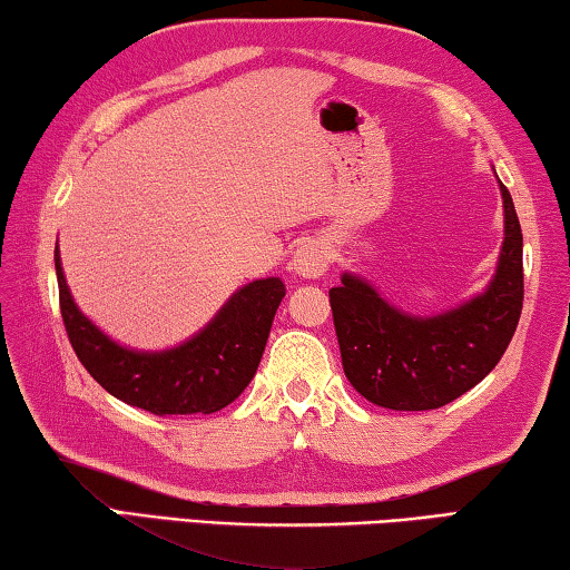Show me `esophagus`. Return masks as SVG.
I'll return each mask as SVG.
<instances>
[{
  "mask_svg": "<svg viewBox=\"0 0 570 570\" xmlns=\"http://www.w3.org/2000/svg\"><path fill=\"white\" fill-rule=\"evenodd\" d=\"M331 263V255H328V247L323 245L318 239H307L303 242L301 247L295 249L293 255V273L301 275V277H321L325 275V269H328Z\"/></svg>",
  "mask_w": 570,
  "mask_h": 570,
  "instance_id": "obj_1",
  "label": "esophagus"
}]
</instances>
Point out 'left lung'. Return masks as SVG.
Returning a JSON list of instances; mask_svg holds the SVG:
<instances>
[{
    "label": "left lung",
    "mask_w": 570,
    "mask_h": 570,
    "mask_svg": "<svg viewBox=\"0 0 570 570\" xmlns=\"http://www.w3.org/2000/svg\"><path fill=\"white\" fill-rule=\"evenodd\" d=\"M500 191L505 242L498 273L488 291L470 303L434 318H414L348 273L328 293L343 371L371 404L394 412L440 409L478 386L508 351L525 291L515 204L505 184Z\"/></svg>",
    "instance_id": "left-lung-1"
}]
</instances>
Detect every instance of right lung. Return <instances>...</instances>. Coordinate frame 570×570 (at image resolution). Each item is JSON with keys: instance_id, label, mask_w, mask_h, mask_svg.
Instances as JSON below:
<instances>
[{"instance_id": "add662e5", "label": "right lung", "mask_w": 570, "mask_h": 570, "mask_svg": "<svg viewBox=\"0 0 570 570\" xmlns=\"http://www.w3.org/2000/svg\"><path fill=\"white\" fill-rule=\"evenodd\" d=\"M60 313L75 356L98 384L156 416L212 414L247 389L263 358L269 325L285 297L277 277L255 279L229 297L202 333L164 353H138L102 335L72 303L55 249Z\"/></svg>"}]
</instances>
